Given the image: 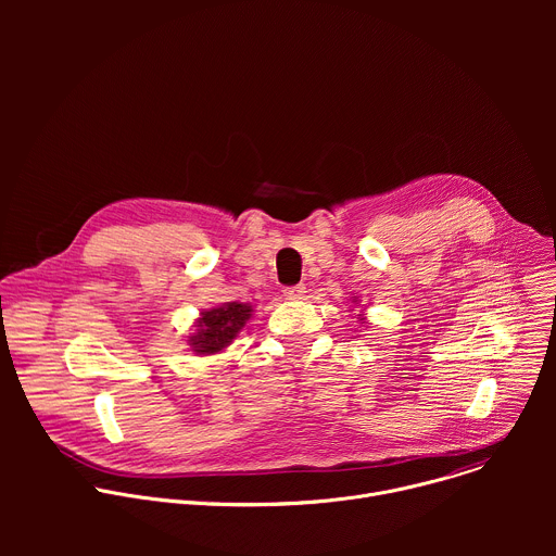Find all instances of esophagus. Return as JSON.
Segmentation results:
<instances>
[{"instance_id": "esophagus-1", "label": "esophagus", "mask_w": 556, "mask_h": 556, "mask_svg": "<svg viewBox=\"0 0 556 556\" xmlns=\"http://www.w3.org/2000/svg\"><path fill=\"white\" fill-rule=\"evenodd\" d=\"M303 294H305V286H290L283 290L286 299H303Z\"/></svg>"}]
</instances>
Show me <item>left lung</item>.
I'll return each mask as SVG.
<instances>
[{
    "label": "left lung",
    "mask_w": 556,
    "mask_h": 556,
    "mask_svg": "<svg viewBox=\"0 0 556 556\" xmlns=\"http://www.w3.org/2000/svg\"><path fill=\"white\" fill-rule=\"evenodd\" d=\"M361 321H363V319H361Z\"/></svg>",
    "instance_id": "left-lung-1"
}]
</instances>
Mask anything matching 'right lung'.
<instances>
[{"label": "right lung", "mask_w": 556, "mask_h": 556, "mask_svg": "<svg viewBox=\"0 0 556 556\" xmlns=\"http://www.w3.org/2000/svg\"><path fill=\"white\" fill-rule=\"evenodd\" d=\"M251 314H253V305L237 303V301L204 309L198 319L195 334L189 337L191 350L200 356L222 352L232 343L237 334L242 332V328L251 319Z\"/></svg>", "instance_id": "add662e5"}]
</instances>
